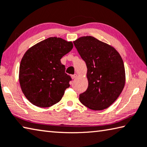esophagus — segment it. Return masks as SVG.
Masks as SVG:
<instances>
[{
	"label": "esophagus",
	"mask_w": 147,
	"mask_h": 147,
	"mask_svg": "<svg viewBox=\"0 0 147 147\" xmlns=\"http://www.w3.org/2000/svg\"><path fill=\"white\" fill-rule=\"evenodd\" d=\"M77 76H78V74H73V75L71 76V78L73 79H75L76 78H77Z\"/></svg>",
	"instance_id": "34e87169"
}]
</instances>
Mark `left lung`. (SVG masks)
<instances>
[{
  "mask_svg": "<svg viewBox=\"0 0 147 147\" xmlns=\"http://www.w3.org/2000/svg\"><path fill=\"white\" fill-rule=\"evenodd\" d=\"M73 42L87 68L89 85L86 91L80 94V101L94 111L108 108L125 86L122 58L113 46L91 36L80 37Z\"/></svg>",
  "mask_w": 147,
  "mask_h": 147,
  "instance_id": "obj_1",
  "label": "left lung"
}]
</instances>
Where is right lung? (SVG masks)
<instances>
[{
    "label": "right lung",
    "mask_w": 147,
    "mask_h": 147,
    "mask_svg": "<svg viewBox=\"0 0 147 147\" xmlns=\"http://www.w3.org/2000/svg\"><path fill=\"white\" fill-rule=\"evenodd\" d=\"M72 42L49 37L31 47L24 55L19 68L20 85L33 105L49 107L62 99L71 76L60 59L71 51Z\"/></svg>",
    "instance_id": "obj_1"
}]
</instances>
